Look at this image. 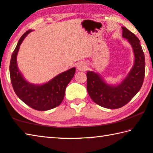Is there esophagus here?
I'll return each mask as SVG.
<instances>
[{
	"mask_svg": "<svg viewBox=\"0 0 153 153\" xmlns=\"http://www.w3.org/2000/svg\"><path fill=\"white\" fill-rule=\"evenodd\" d=\"M77 70L79 71H85L86 69V65L84 62H79L77 65Z\"/></svg>",
	"mask_w": 153,
	"mask_h": 153,
	"instance_id": "1",
	"label": "esophagus"
}]
</instances>
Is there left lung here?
<instances>
[{"instance_id":"8db88e82","label":"left lung","mask_w":153,"mask_h":153,"mask_svg":"<svg viewBox=\"0 0 153 153\" xmlns=\"http://www.w3.org/2000/svg\"><path fill=\"white\" fill-rule=\"evenodd\" d=\"M123 38L133 48L134 63L125 79L116 86L108 84L94 71L87 72V90L92 100L107 108H119L128 103L140 90L144 78L145 59L140 40L134 33L122 27Z\"/></svg>"}]
</instances>
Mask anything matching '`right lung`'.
I'll return each mask as SVG.
<instances>
[{
	"label": "right lung",
	"mask_w": 153,
	"mask_h": 153,
	"mask_svg": "<svg viewBox=\"0 0 153 153\" xmlns=\"http://www.w3.org/2000/svg\"><path fill=\"white\" fill-rule=\"evenodd\" d=\"M32 31L28 30L22 35L12 54L10 77L15 94L23 102L33 109L47 111L58 107L63 101L66 87L74 76L76 68L73 67L57 75L44 84L36 85L26 81L18 69L17 55L21 44Z\"/></svg>",
	"instance_id": "add662e5"
}]
</instances>
